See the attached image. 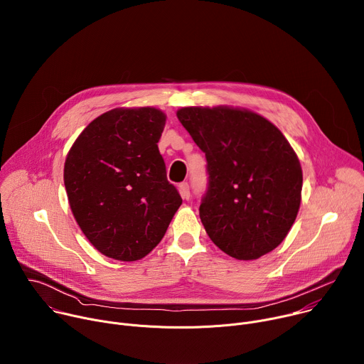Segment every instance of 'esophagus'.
Instances as JSON below:
<instances>
[{
	"mask_svg": "<svg viewBox=\"0 0 364 364\" xmlns=\"http://www.w3.org/2000/svg\"><path fill=\"white\" fill-rule=\"evenodd\" d=\"M178 191H180V196L184 198V200H188L190 198V187L187 183H181L178 186Z\"/></svg>",
	"mask_w": 364,
	"mask_h": 364,
	"instance_id": "obj_1",
	"label": "esophagus"
}]
</instances>
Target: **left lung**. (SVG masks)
Masks as SVG:
<instances>
[{
	"mask_svg": "<svg viewBox=\"0 0 364 364\" xmlns=\"http://www.w3.org/2000/svg\"><path fill=\"white\" fill-rule=\"evenodd\" d=\"M177 118L205 154L209 190L201 223L213 243L239 261L272 252L301 204L302 170L284 134L267 118L233 107H187Z\"/></svg>",
	"mask_w": 364,
	"mask_h": 364,
	"instance_id": "1",
	"label": "left lung"
}]
</instances>
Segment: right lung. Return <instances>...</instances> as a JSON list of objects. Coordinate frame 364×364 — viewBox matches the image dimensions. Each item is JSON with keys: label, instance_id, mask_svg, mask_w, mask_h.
I'll return each mask as SVG.
<instances>
[{"label": "right lung", "instance_id": "1", "mask_svg": "<svg viewBox=\"0 0 364 364\" xmlns=\"http://www.w3.org/2000/svg\"><path fill=\"white\" fill-rule=\"evenodd\" d=\"M166 119L157 108H115L95 118L68 152L72 213L87 240L117 261L146 256L183 203L157 145Z\"/></svg>", "mask_w": 364, "mask_h": 364}]
</instances>
